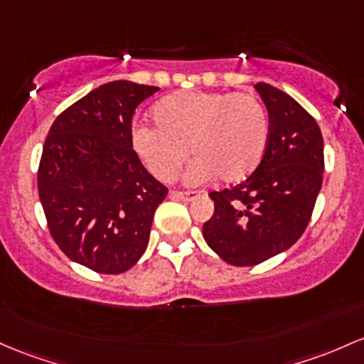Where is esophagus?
<instances>
[{"mask_svg": "<svg viewBox=\"0 0 364 364\" xmlns=\"http://www.w3.org/2000/svg\"><path fill=\"white\" fill-rule=\"evenodd\" d=\"M198 195H202V191H173V193H171V197L181 198V200L190 202V200H193V198H197Z\"/></svg>", "mask_w": 364, "mask_h": 364, "instance_id": "34e87169", "label": "esophagus"}]
</instances>
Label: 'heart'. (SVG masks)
I'll list each match as a JSON object with an SVG mask.
<instances>
[{
	"instance_id": "heart-1",
	"label": "heart",
	"mask_w": 364,
	"mask_h": 364,
	"mask_svg": "<svg viewBox=\"0 0 364 364\" xmlns=\"http://www.w3.org/2000/svg\"><path fill=\"white\" fill-rule=\"evenodd\" d=\"M154 127L134 126L133 149L150 173L173 181L186 161V181L205 183L219 174L238 181L264 155L269 121L261 100L245 93L183 91L162 98L151 109Z\"/></svg>"
}]
</instances>
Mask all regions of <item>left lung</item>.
Here are the masks:
<instances>
[{
    "label": "left lung",
    "mask_w": 364,
    "mask_h": 364,
    "mask_svg": "<svg viewBox=\"0 0 364 364\" xmlns=\"http://www.w3.org/2000/svg\"><path fill=\"white\" fill-rule=\"evenodd\" d=\"M254 87L269 115L264 155L240 185L210 191L214 214L202 228L207 245L231 266L264 262L302 237L325 169L318 122L285 91Z\"/></svg>",
    "instance_id": "obj_1"
}]
</instances>
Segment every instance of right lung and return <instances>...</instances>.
Masks as SVG:
<instances>
[{"instance_id":"obj_1","label":"right lung","mask_w":364,"mask_h":364,"mask_svg":"<svg viewBox=\"0 0 364 364\" xmlns=\"http://www.w3.org/2000/svg\"><path fill=\"white\" fill-rule=\"evenodd\" d=\"M157 91L107 82L63 110L43 146L38 190L51 237L70 261L97 273L136 264L167 195L131 143L134 110Z\"/></svg>"}]
</instances>
